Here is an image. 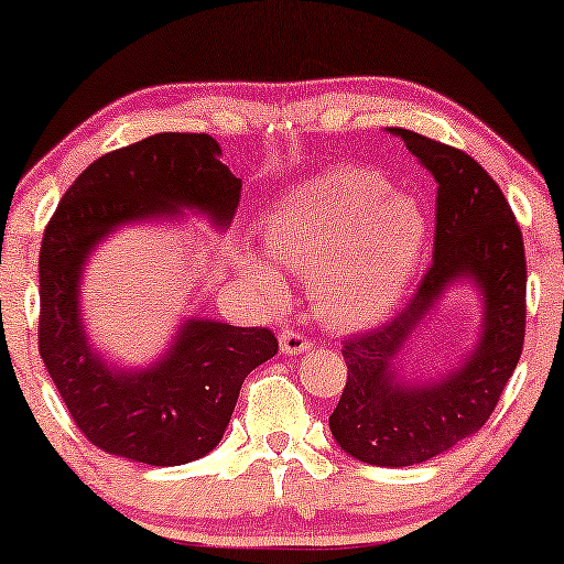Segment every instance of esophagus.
Masks as SVG:
<instances>
[{
    "label": "esophagus",
    "mask_w": 564,
    "mask_h": 564,
    "mask_svg": "<svg viewBox=\"0 0 564 564\" xmlns=\"http://www.w3.org/2000/svg\"><path fill=\"white\" fill-rule=\"evenodd\" d=\"M280 349L282 354H305L307 349H311V341L303 334H297V330H284V334L280 336Z\"/></svg>",
    "instance_id": "34e87169"
}]
</instances>
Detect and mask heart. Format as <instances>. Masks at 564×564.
<instances>
[{"label": "heart", "mask_w": 564, "mask_h": 564, "mask_svg": "<svg viewBox=\"0 0 564 564\" xmlns=\"http://www.w3.org/2000/svg\"><path fill=\"white\" fill-rule=\"evenodd\" d=\"M264 243L278 264L313 276L323 318L365 328L380 323L411 284L429 246V218L411 192H390L382 174L346 166L288 192L267 213ZM271 260L246 249L238 269L253 288L276 295L282 276Z\"/></svg>", "instance_id": "heart-1"}]
</instances>
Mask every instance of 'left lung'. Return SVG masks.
<instances>
[{
    "label": "left lung",
    "instance_id": "obj_1",
    "mask_svg": "<svg viewBox=\"0 0 564 564\" xmlns=\"http://www.w3.org/2000/svg\"><path fill=\"white\" fill-rule=\"evenodd\" d=\"M388 130L438 184L434 264L398 318L344 344L349 377L328 426L354 459L411 467L477 434L496 411L523 349L527 257L511 205L473 156L413 130ZM457 283L481 297L478 341L459 366L411 381L399 367L404 349Z\"/></svg>",
    "mask_w": 564,
    "mask_h": 564
}]
</instances>
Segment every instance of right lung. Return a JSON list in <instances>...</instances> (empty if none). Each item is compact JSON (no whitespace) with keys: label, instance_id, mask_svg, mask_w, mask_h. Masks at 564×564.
<instances>
[{"label":"right lung","instance_id":"add662e5","mask_svg":"<svg viewBox=\"0 0 564 564\" xmlns=\"http://www.w3.org/2000/svg\"><path fill=\"white\" fill-rule=\"evenodd\" d=\"M205 133H156L105 153L76 176L41 246L37 346L76 426L115 457L187 465L220 444L246 375L276 354L267 328L187 318L145 367L115 365L89 341L82 280L97 246L138 223L203 215L234 220L241 180Z\"/></svg>","mask_w":564,"mask_h":564}]
</instances>
